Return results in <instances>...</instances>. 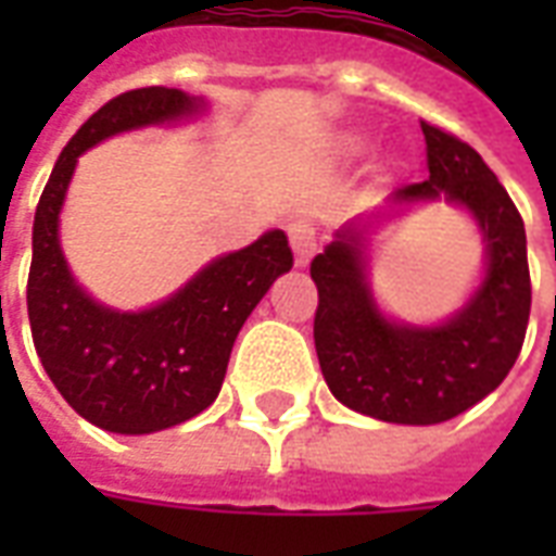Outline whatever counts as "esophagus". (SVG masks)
Returning a JSON list of instances; mask_svg holds the SVG:
<instances>
[{
	"instance_id": "esophagus-1",
	"label": "esophagus",
	"mask_w": 556,
	"mask_h": 556,
	"mask_svg": "<svg viewBox=\"0 0 556 556\" xmlns=\"http://www.w3.org/2000/svg\"><path fill=\"white\" fill-rule=\"evenodd\" d=\"M289 241L291 250H294V265L306 267L309 265V258L315 253V231L306 226V223H291L289 226Z\"/></svg>"
}]
</instances>
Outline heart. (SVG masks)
Masks as SVG:
<instances>
[{
  "mask_svg": "<svg viewBox=\"0 0 556 556\" xmlns=\"http://www.w3.org/2000/svg\"><path fill=\"white\" fill-rule=\"evenodd\" d=\"M363 146H366V137H363V134H345V137H342V148H345V151H361Z\"/></svg>",
  "mask_w": 556,
  "mask_h": 556,
  "instance_id": "obj_1",
  "label": "heart"
}]
</instances>
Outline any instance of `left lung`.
Returning a JSON list of instances; mask_svg holds the SVG:
<instances>
[{"instance_id": "1", "label": "left lung", "mask_w": 556, "mask_h": 556, "mask_svg": "<svg viewBox=\"0 0 556 556\" xmlns=\"http://www.w3.org/2000/svg\"><path fill=\"white\" fill-rule=\"evenodd\" d=\"M429 178L390 195L378 214L333 235L309 265L318 286L315 351L345 408L399 426H434L497 390L518 361L530 318L525 219L473 148L422 122ZM462 206L483 235L486 262L471 298L438 326L387 316L368 282V238L419 204Z\"/></svg>"}]
</instances>
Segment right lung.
Here are the masks:
<instances>
[{
    "label": "right lung",
    "instance_id": "obj_1",
    "mask_svg": "<svg viewBox=\"0 0 556 556\" xmlns=\"http://www.w3.org/2000/svg\"><path fill=\"white\" fill-rule=\"evenodd\" d=\"M205 110V98L166 86L103 103L62 148L35 211L26 289L35 351L67 405L103 431L151 434L214 405L243 321L294 265L286 231L270 229L137 313L94 301L71 274L59 214L79 154L127 130L178 125Z\"/></svg>",
    "mask_w": 556,
    "mask_h": 556
}]
</instances>
